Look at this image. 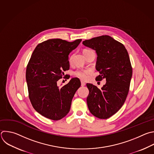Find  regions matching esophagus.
Returning <instances> with one entry per match:
<instances>
[{
  "label": "esophagus",
  "mask_w": 154,
  "mask_h": 154,
  "mask_svg": "<svg viewBox=\"0 0 154 154\" xmlns=\"http://www.w3.org/2000/svg\"><path fill=\"white\" fill-rule=\"evenodd\" d=\"M85 82H81V85H82V86H85Z\"/></svg>",
  "instance_id": "esophagus-1"
}]
</instances>
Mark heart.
Returning <instances> with one entry per match:
<instances>
[{"instance_id": "1", "label": "heart", "mask_w": 154, "mask_h": 154, "mask_svg": "<svg viewBox=\"0 0 154 154\" xmlns=\"http://www.w3.org/2000/svg\"><path fill=\"white\" fill-rule=\"evenodd\" d=\"M91 51V50L89 49H83V53L84 54V55L85 56L88 52ZM72 59V57H70L69 60H71ZM90 74V71L88 70V69H80V70H77L74 72V75L75 77L79 78L80 79L82 80H85L86 79H87L88 75Z\"/></svg>"}]
</instances>
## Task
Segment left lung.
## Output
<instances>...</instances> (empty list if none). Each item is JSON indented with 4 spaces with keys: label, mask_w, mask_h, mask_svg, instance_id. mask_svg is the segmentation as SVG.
<instances>
[{
    "label": "left lung",
    "mask_w": 154,
    "mask_h": 154,
    "mask_svg": "<svg viewBox=\"0 0 154 154\" xmlns=\"http://www.w3.org/2000/svg\"><path fill=\"white\" fill-rule=\"evenodd\" d=\"M83 44L95 51L96 70L100 75L96 80L106 79L101 89L91 83L87 105L90 112L100 119L115 114L123 105L128 94L132 75L129 56L125 46L109 35L86 40Z\"/></svg>",
    "instance_id": "8db88e82"
}]
</instances>
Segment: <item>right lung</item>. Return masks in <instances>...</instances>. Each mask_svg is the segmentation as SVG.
I'll use <instances>...</instances> for the list:
<instances>
[{
  "mask_svg": "<svg viewBox=\"0 0 154 154\" xmlns=\"http://www.w3.org/2000/svg\"><path fill=\"white\" fill-rule=\"evenodd\" d=\"M81 41L49 39L38 44L33 51L26 71L29 98L34 109L46 118L59 120L69 112L81 82L79 79L72 78L62 87L57 82L63 71L69 69L68 56Z\"/></svg>",
  "mask_w": 154,
  "mask_h": 154,
  "instance_id": "add662e5",
  "label": "right lung"
}]
</instances>
